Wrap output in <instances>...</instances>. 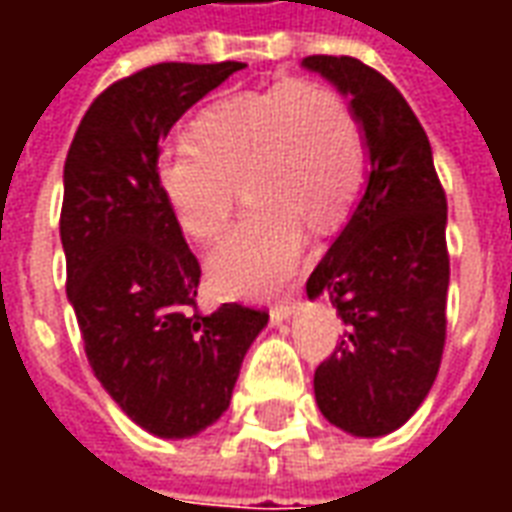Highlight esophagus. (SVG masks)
<instances>
[{
  "label": "esophagus",
  "instance_id": "34e87169",
  "mask_svg": "<svg viewBox=\"0 0 512 512\" xmlns=\"http://www.w3.org/2000/svg\"><path fill=\"white\" fill-rule=\"evenodd\" d=\"M293 310H296V301L293 299L277 301V304L271 307V318H274V321H285V318H290V312Z\"/></svg>",
  "mask_w": 512,
  "mask_h": 512
}]
</instances>
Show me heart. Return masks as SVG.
Instances as JSON below:
<instances>
[{"label":"heart","instance_id":"1","mask_svg":"<svg viewBox=\"0 0 512 512\" xmlns=\"http://www.w3.org/2000/svg\"><path fill=\"white\" fill-rule=\"evenodd\" d=\"M153 178L180 230L216 244L241 191L255 205L211 257L227 293L285 285L304 252V230L326 233L354 208L367 178L362 120L340 90L282 79L230 95L191 120L189 142L158 150Z\"/></svg>","mask_w":512,"mask_h":512}]
</instances>
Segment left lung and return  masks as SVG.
Listing matches in <instances>:
<instances>
[{"label": "left lung", "instance_id": "1", "mask_svg": "<svg viewBox=\"0 0 512 512\" xmlns=\"http://www.w3.org/2000/svg\"><path fill=\"white\" fill-rule=\"evenodd\" d=\"M365 128L370 180L343 233L307 279L326 293L345 332L315 370L323 417L354 436L406 422L439 373L447 340V194L425 128L384 73L354 57L312 54Z\"/></svg>", "mask_w": 512, "mask_h": 512}]
</instances>
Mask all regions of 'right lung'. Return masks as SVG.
<instances>
[{
  "label": "right lung",
  "instance_id": "1",
  "mask_svg": "<svg viewBox=\"0 0 512 512\" xmlns=\"http://www.w3.org/2000/svg\"><path fill=\"white\" fill-rule=\"evenodd\" d=\"M244 62H158L109 84L65 158V290L95 378L139 428L183 439L222 417L268 312L197 307L200 260L153 178L161 136Z\"/></svg>",
  "mask_w": 512,
  "mask_h": 512
}]
</instances>
